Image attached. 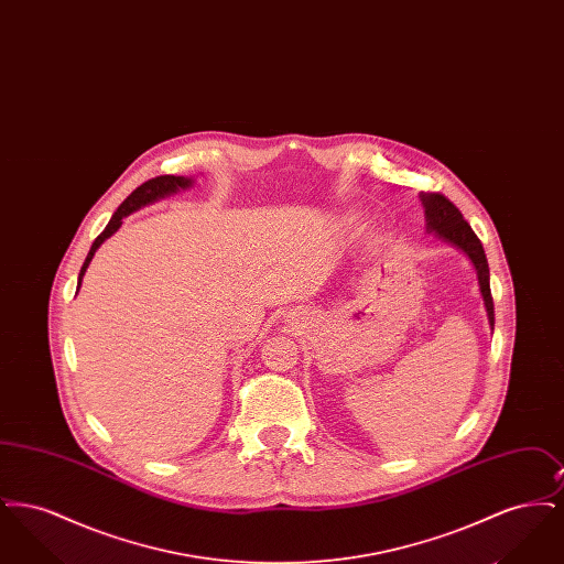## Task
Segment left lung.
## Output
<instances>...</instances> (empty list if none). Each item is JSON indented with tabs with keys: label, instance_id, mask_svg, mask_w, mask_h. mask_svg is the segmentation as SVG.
Listing matches in <instances>:
<instances>
[{
	"label": "left lung",
	"instance_id": "left-lung-1",
	"mask_svg": "<svg viewBox=\"0 0 564 564\" xmlns=\"http://www.w3.org/2000/svg\"><path fill=\"white\" fill-rule=\"evenodd\" d=\"M421 205L425 209V228L433 235L437 241L446 242L460 251L476 270L478 285H480V295L486 308V317L490 332L495 329V304L490 295V272H488V262L484 253L482 242L471 230V226L463 219L460 212L455 205L442 196V194H419Z\"/></svg>",
	"mask_w": 564,
	"mask_h": 564
}]
</instances>
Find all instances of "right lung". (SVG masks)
I'll use <instances>...</instances> for the list:
<instances>
[{"label":"right lung","instance_id":"obj_1","mask_svg":"<svg viewBox=\"0 0 564 564\" xmlns=\"http://www.w3.org/2000/svg\"><path fill=\"white\" fill-rule=\"evenodd\" d=\"M194 182H196L194 177H184V175H161V177H154V180H150V182H145V184H141L139 188L133 189V192L127 196V200L113 212L108 226H106V230L93 242V247H90V251H88V256H86V260H84V264H82L80 274H78V290H80L82 279H84V274H86L88 264L93 262L97 249H99L113 232H118V228L122 226V217L134 214V212H139L141 207L152 205V203H156V200H161V198H166V196H171V194H177V192H182V189H189L194 186ZM76 294H78V292H76Z\"/></svg>","mask_w":564,"mask_h":564}]
</instances>
